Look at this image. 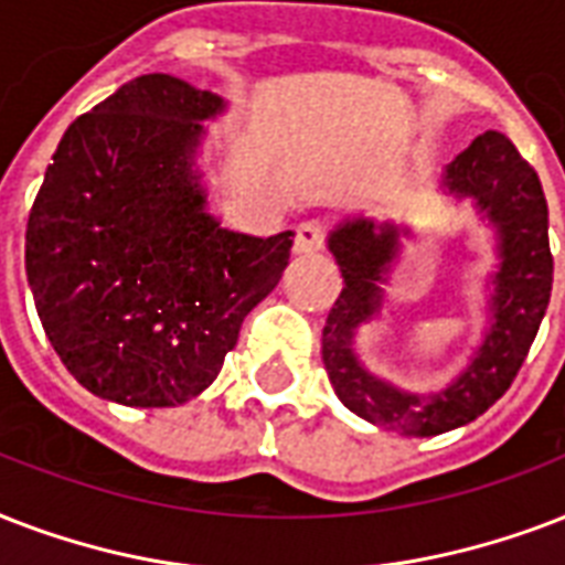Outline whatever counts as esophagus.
Segmentation results:
<instances>
[{
	"mask_svg": "<svg viewBox=\"0 0 565 565\" xmlns=\"http://www.w3.org/2000/svg\"><path fill=\"white\" fill-rule=\"evenodd\" d=\"M327 242V223L323 221H303L297 226L295 253H315L321 250Z\"/></svg>",
	"mask_w": 565,
	"mask_h": 565,
	"instance_id": "obj_1",
	"label": "esophagus"
}]
</instances>
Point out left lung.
<instances>
[{"instance_id":"left-lung-1","label":"left lung","mask_w":565,"mask_h":565,"mask_svg":"<svg viewBox=\"0 0 565 565\" xmlns=\"http://www.w3.org/2000/svg\"><path fill=\"white\" fill-rule=\"evenodd\" d=\"M439 188L471 200L495 235V270L487 279L483 339L448 386L415 395L365 369L356 353L360 327L380 318L383 282L401 259L409 226L374 217H348L327 238L344 288L323 327L321 356L335 395L351 413L401 436H439L483 415L504 395L531 351L548 309L554 259L548 247V203L540 177L501 132L478 135L441 170Z\"/></svg>"}]
</instances>
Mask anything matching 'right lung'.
I'll use <instances>...</instances> for the list:
<instances>
[{
  "mask_svg": "<svg viewBox=\"0 0 565 565\" xmlns=\"http://www.w3.org/2000/svg\"><path fill=\"white\" fill-rule=\"evenodd\" d=\"M223 96L138 76L70 124L34 196L25 274L52 348L103 401L177 406L209 388L295 233H233L196 164Z\"/></svg>",
  "mask_w": 565,
  "mask_h": 565,
  "instance_id": "obj_1",
  "label": "right lung"
}]
</instances>
